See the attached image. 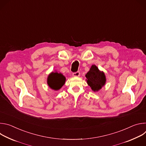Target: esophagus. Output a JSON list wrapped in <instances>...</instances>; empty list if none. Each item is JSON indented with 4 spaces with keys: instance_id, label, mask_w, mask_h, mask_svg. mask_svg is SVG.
<instances>
[{
    "instance_id": "obj_1",
    "label": "esophagus",
    "mask_w": 146,
    "mask_h": 146,
    "mask_svg": "<svg viewBox=\"0 0 146 146\" xmlns=\"http://www.w3.org/2000/svg\"><path fill=\"white\" fill-rule=\"evenodd\" d=\"M72 74H73V77H78L80 75V72H76L73 73Z\"/></svg>"
}]
</instances>
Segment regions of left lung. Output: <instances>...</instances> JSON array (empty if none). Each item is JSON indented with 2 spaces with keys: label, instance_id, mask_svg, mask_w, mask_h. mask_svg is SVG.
I'll return each instance as SVG.
<instances>
[{
  "label": "left lung",
  "instance_id": "8db88e82",
  "mask_svg": "<svg viewBox=\"0 0 146 146\" xmlns=\"http://www.w3.org/2000/svg\"><path fill=\"white\" fill-rule=\"evenodd\" d=\"M86 77L88 85L94 92L99 91L106 84V78L105 73L100 71L95 65H92Z\"/></svg>",
  "mask_w": 146,
  "mask_h": 146
}]
</instances>
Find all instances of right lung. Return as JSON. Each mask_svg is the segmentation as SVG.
I'll list each match as a JSON object with an SVG mask.
<instances>
[{"label":"right lung","mask_w":146,"mask_h":146,"mask_svg":"<svg viewBox=\"0 0 146 146\" xmlns=\"http://www.w3.org/2000/svg\"><path fill=\"white\" fill-rule=\"evenodd\" d=\"M65 81L66 78L62 73L52 72L48 76L47 84L51 89L57 91L65 84Z\"/></svg>","instance_id":"obj_1"}]
</instances>
